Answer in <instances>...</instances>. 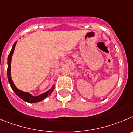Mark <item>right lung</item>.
I'll return each mask as SVG.
<instances>
[{
  "label": "right lung",
  "mask_w": 133,
  "mask_h": 133,
  "mask_svg": "<svg viewBox=\"0 0 133 133\" xmlns=\"http://www.w3.org/2000/svg\"><path fill=\"white\" fill-rule=\"evenodd\" d=\"M16 42H15L14 44H13L12 48L11 51H10V54H8V68H7V75H8V82L10 83V86H11V88L12 89V90L14 91V92L16 93V95L20 98L22 99V100H24V101L26 102L30 103H37L39 102V101H41L42 100H44V99H46L48 96L50 95V94L53 92L54 89V85L52 86V87L49 91H48L46 93H42L41 95H38V96L34 97L33 95H32L30 93H27V92H24L22 91H20L18 89L16 86L14 85V83H13L12 80L11 78V74H10V68H11V59H12V56L13 54V52H14V48L16 46Z\"/></svg>",
  "instance_id": "add662e5"
}]
</instances>
